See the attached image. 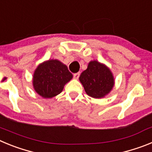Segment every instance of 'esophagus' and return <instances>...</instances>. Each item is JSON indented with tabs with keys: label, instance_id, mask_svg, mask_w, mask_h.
<instances>
[{
	"label": "esophagus",
	"instance_id": "1",
	"mask_svg": "<svg viewBox=\"0 0 152 152\" xmlns=\"http://www.w3.org/2000/svg\"><path fill=\"white\" fill-rule=\"evenodd\" d=\"M79 76H80V73H79V72H77V73L74 74V78H75V79H78Z\"/></svg>",
	"mask_w": 152,
	"mask_h": 152
}]
</instances>
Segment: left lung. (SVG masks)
I'll return each instance as SVG.
<instances>
[{"instance_id": "obj_1", "label": "left lung", "mask_w": 152, "mask_h": 152, "mask_svg": "<svg viewBox=\"0 0 152 152\" xmlns=\"http://www.w3.org/2000/svg\"><path fill=\"white\" fill-rule=\"evenodd\" d=\"M79 80L87 94L93 98L104 97L114 86L113 75L110 68L97 61H90Z\"/></svg>"}]
</instances>
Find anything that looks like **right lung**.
<instances>
[{"instance_id": "add662e5", "label": "right lung", "mask_w": 152, "mask_h": 152, "mask_svg": "<svg viewBox=\"0 0 152 152\" xmlns=\"http://www.w3.org/2000/svg\"><path fill=\"white\" fill-rule=\"evenodd\" d=\"M72 77L65 64L57 59H50L39 64L35 70L33 85L39 95L52 98L59 94Z\"/></svg>"}]
</instances>
